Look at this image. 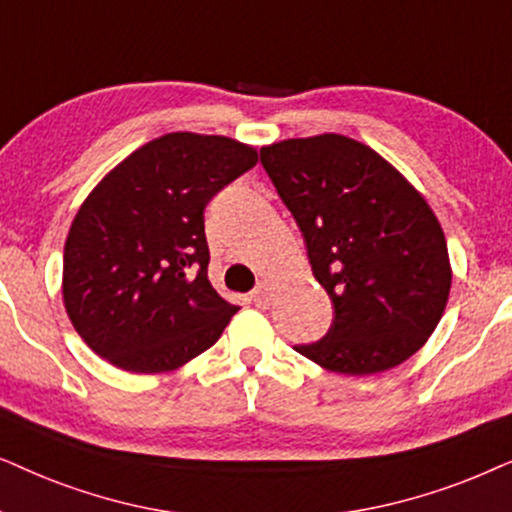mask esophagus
Wrapping results in <instances>:
<instances>
[{
    "instance_id": "34e87169",
    "label": "esophagus",
    "mask_w": 512,
    "mask_h": 512,
    "mask_svg": "<svg viewBox=\"0 0 512 512\" xmlns=\"http://www.w3.org/2000/svg\"><path fill=\"white\" fill-rule=\"evenodd\" d=\"M250 299H252V304L260 306V309H267L269 302H271L269 285H267V283H260V285H257V288L250 292Z\"/></svg>"
}]
</instances>
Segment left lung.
<instances>
[{
  "mask_svg": "<svg viewBox=\"0 0 512 512\" xmlns=\"http://www.w3.org/2000/svg\"><path fill=\"white\" fill-rule=\"evenodd\" d=\"M260 161L335 309L325 337L295 351L351 377L405 363L433 335L452 285L424 196L374 149L335 133L262 147Z\"/></svg>",
  "mask_w": 512,
  "mask_h": 512,
  "instance_id": "obj_1",
  "label": "left lung"
}]
</instances>
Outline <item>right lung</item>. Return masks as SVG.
I'll list each match as a JSON object with an SVG mask.
<instances>
[{
	"instance_id": "add662e5",
	"label": "right lung",
	"mask_w": 512,
	"mask_h": 512,
	"mask_svg": "<svg viewBox=\"0 0 512 512\" xmlns=\"http://www.w3.org/2000/svg\"><path fill=\"white\" fill-rule=\"evenodd\" d=\"M255 163V149L224 135L168 133L88 194L65 241L63 297L100 358L156 374L220 339L238 306L208 281L203 210Z\"/></svg>"
}]
</instances>
